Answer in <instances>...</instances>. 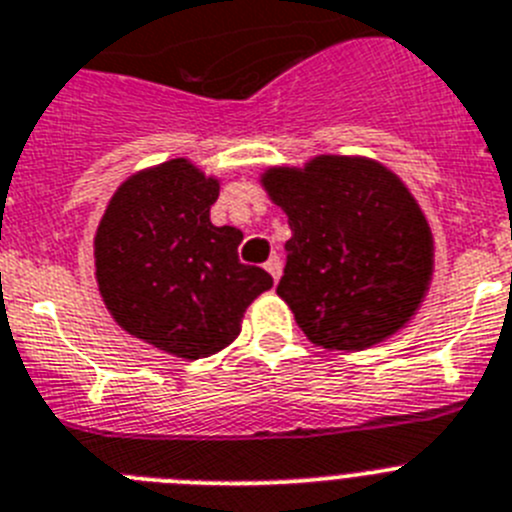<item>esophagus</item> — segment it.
<instances>
[{"label":"esophagus","instance_id":"esophagus-1","mask_svg":"<svg viewBox=\"0 0 512 512\" xmlns=\"http://www.w3.org/2000/svg\"><path fill=\"white\" fill-rule=\"evenodd\" d=\"M265 270H268L270 275H273V281L278 283V278H281V273H283V262H281V257H270L268 262H265Z\"/></svg>","mask_w":512,"mask_h":512}]
</instances>
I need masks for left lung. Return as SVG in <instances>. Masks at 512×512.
I'll return each instance as SVG.
<instances>
[{
    "instance_id": "8db88e82",
    "label": "left lung",
    "mask_w": 512,
    "mask_h": 512,
    "mask_svg": "<svg viewBox=\"0 0 512 512\" xmlns=\"http://www.w3.org/2000/svg\"><path fill=\"white\" fill-rule=\"evenodd\" d=\"M262 185L291 226L278 296L314 345L363 350L410 322L433 278V234L394 172L322 154Z\"/></svg>"
}]
</instances>
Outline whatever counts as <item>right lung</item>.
Listing matches in <instances>:
<instances>
[{"label": "right lung", "instance_id": "obj_1", "mask_svg": "<svg viewBox=\"0 0 512 512\" xmlns=\"http://www.w3.org/2000/svg\"><path fill=\"white\" fill-rule=\"evenodd\" d=\"M216 198V177L170 159L128 177L95 234L97 286L115 322L188 361L237 340L247 306L273 286L239 262L242 231L211 224Z\"/></svg>", "mask_w": 512, "mask_h": 512}]
</instances>
